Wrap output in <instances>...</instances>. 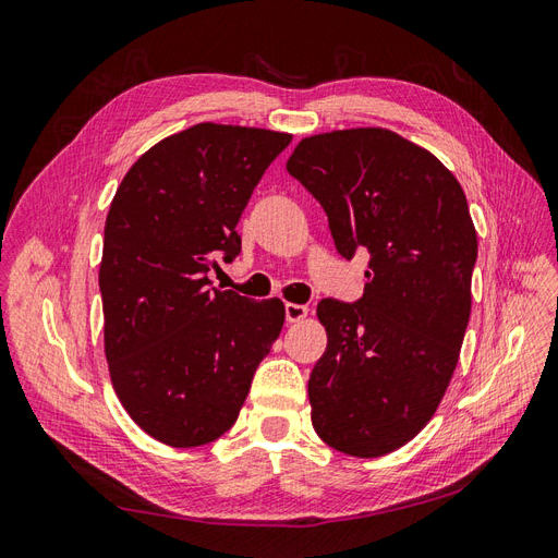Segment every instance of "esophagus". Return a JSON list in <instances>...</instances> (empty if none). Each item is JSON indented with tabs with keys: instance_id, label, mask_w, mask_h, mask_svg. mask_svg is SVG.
<instances>
[{
	"instance_id": "1",
	"label": "esophagus",
	"mask_w": 558,
	"mask_h": 558,
	"mask_svg": "<svg viewBox=\"0 0 558 558\" xmlns=\"http://www.w3.org/2000/svg\"><path fill=\"white\" fill-rule=\"evenodd\" d=\"M310 310L305 305H295V302H286V320L289 324H300L302 318H307Z\"/></svg>"
}]
</instances>
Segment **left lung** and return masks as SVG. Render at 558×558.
Instances as JSON below:
<instances>
[{
  "label": "left lung",
  "instance_id": "obj_1",
  "mask_svg": "<svg viewBox=\"0 0 558 558\" xmlns=\"http://www.w3.org/2000/svg\"><path fill=\"white\" fill-rule=\"evenodd\" d=\"M286 170L318 199L340 256L369 253L363 298H326L328 347L310 375L312 426L377 459L408 445L459 363L477 260L461 183L430 150L384 128L302 140Z\"/></svg>",
  "mask_w": 558,
  "mask_h": 558
}]
</instances>
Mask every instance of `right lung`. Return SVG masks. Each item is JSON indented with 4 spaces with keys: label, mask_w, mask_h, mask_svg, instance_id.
Masks as SVG:
<instances>
[{
    "label": "right lung",
    "mask_w": 558,
    "mask_h": 558,
    "mask_svg": "<svg viewBox=\"0 0 558 558\" xmlns=\"http://www.w3.org/2000/svg\"><path fill=\"white\" fill-rule=\"evenodd\" d=\"M291 134L199 123L130 167L105 226L99 291L118 400L158 442L189 449L232 428L281 332L279 298L218 291L207 272L242 251L238 223Z\"/></svg>",
    "instance_id": "add662e5"
}]
</instances>
